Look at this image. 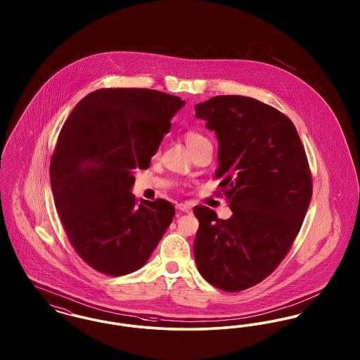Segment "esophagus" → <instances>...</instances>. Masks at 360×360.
<instances>
[{
    "label": "esophagus",
    "instance_id": "esophagus-1",
    "mask_svg": "<svg viewBox=\"0 0 360 360\" xmlns=\"http://www.w3.org/2000/svg\"><path fill=\"white\" fill-rule=\"evenodd\" d=\"M176 207H178V209H179V212H182V213H188V212L191 210L193 205H191L190 202H182V204H178Z\"/></svg>",
    "mask_w": 360,
    "mask_h": 360
}]
</instances>
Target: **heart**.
I'll list each match as a JSON object with an SVG mask.
<instances>
[{
    "label": "heart",
    "instance_id": "1",
    "mask_svg": "<svg viewBox=\"0 0 360 360\" xmlns=\"http://www.w3.org/2000/svg\"><path fill=\"white\" fill-rule=\"evenodd\" d=\"M202 139H205V137L201 136L198 132H194V131H188V132L185 134V141H186L188 147L193 146L194 143H197V141H200Z\"/></svg>",
    "mask_w": 360,
    "mask_h": 360
}]
</instances>
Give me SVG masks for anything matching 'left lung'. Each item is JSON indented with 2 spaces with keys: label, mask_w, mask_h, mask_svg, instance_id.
<instances>
[{
  "label": "left lung",
  "mask_w": 360,
  "mask_h": 360,
  "mask_svg": "<svg viewBox=\"0 0 360 360\" xmlns=\"http://www.w3.org/2000/svg\"><path fill=\"white\" fill-rule=\"evenodd\" d=\"M219 140L220 179L232 216L193 209L200 221L194 257L200 274L224 291L255 286L286 257L311 198L308 159L289 117L243 96L195 105Z\"/></svg>",
  "instance_id": "8db88e82"
}]
</instances>
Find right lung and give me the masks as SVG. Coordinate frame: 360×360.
I'll return each mask as SVG.
<instances>
[{"instance_id": "right-lung-1", "label": "right lung", "mask_w": 360, "mask_h": 360, "mask_svg": "<svg viewBox=\"0 0 360 360\" xmlns=\"http://www.w3.org/2000/svg\"><path fill=\"white\" fill-rule=\"evenodd\" d=\"M185 105L151 89H100L75 105L50 165L60 221L78 255L103 274L143 267L175 214L166 200L131 193L148 169L172 119Z\"/></svg>"}]
</instances>
